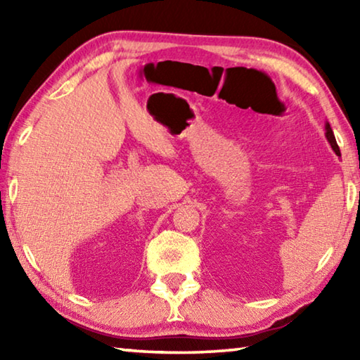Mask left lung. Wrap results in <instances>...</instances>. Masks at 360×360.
<instances>
[{
	"label": "left lung",
	"instance_id": "1",
	"mask_svg": "<svg viewBox=\"0 0 360 360\" xmlns=\"http://www.w3.org/2000/svg\"><path fill=\"white\" fill-rule=\"evenodd\" d=\"M326 130H327L326 136H327V139H328V143H330L332 149H333L335 152H337V154H340V148H338V144H337V139H335V135H333V131H332V129H330V125L326 124Z\"/></svg>",
	"mask_w": 360,
	"mask_h": 360
}]
</instances>
